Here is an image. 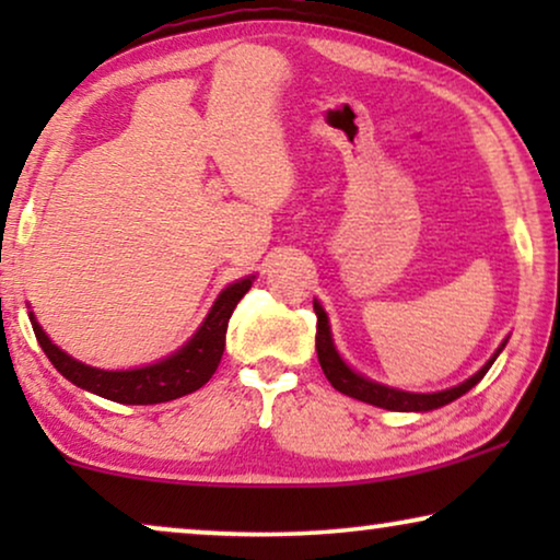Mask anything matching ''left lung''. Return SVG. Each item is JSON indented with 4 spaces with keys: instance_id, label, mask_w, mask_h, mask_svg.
<instances>
[{
    "instance_id": "obj_1",
    "label": "left lung",
    "mask_w": 560,
    "mask_h": 560,
    "mask_svg": "<svg viewBox=\"0 0 560 560\" xmlns=\"http://www.w3.org/2000/svg\"><path fill=\"white\" fill-rule=\"evenodd\" d=\"M313 311H316V316H318V326H316L318 362H320V370H324V374H326V380L334 385V389L354 397V400L374 405V408H385V410H395V412H428V410H439V408H443V405L454 402L456 397L466 395L474 385H479V380L489 372V366L494 364V359L502 354L504 347H508V339H504L479 372H474L469 380L458 382V385H454V387L439 389V393H408V389L382 385V382H374L370 377H364L362 372L351 370V366L343 362L339 349H336L331 324H328V313L324 311L320 301H313Z\"/></svg>"
}]
</instances>
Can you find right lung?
<instances>
[{
  "instance_id": "1",
  "label": "right lung",
  "mask_w": 560,
  "mask_h": 560,
  "mask_svg": "<svg viewBox=\"0 0 560 560\" xmlns=\"http://www.w3.org/2000/svg\"><path fill=\"white\" fill-rule=\"evenodd\" d=\"M252 282H255V275L229 282L217 295L201 326L196 328V334L183 347L175 349L173 354L158 359V362L132 366V370H98V366L83 364L50 341V336L37 324L33 311H30V324H33L37 343L43 347L45 357L75 387L121 405L167 402L175 400V397L196 393L217 372L221 354H224L229 318H232L236 303L252 288Z\"/></svg>"
}]
</instances>
